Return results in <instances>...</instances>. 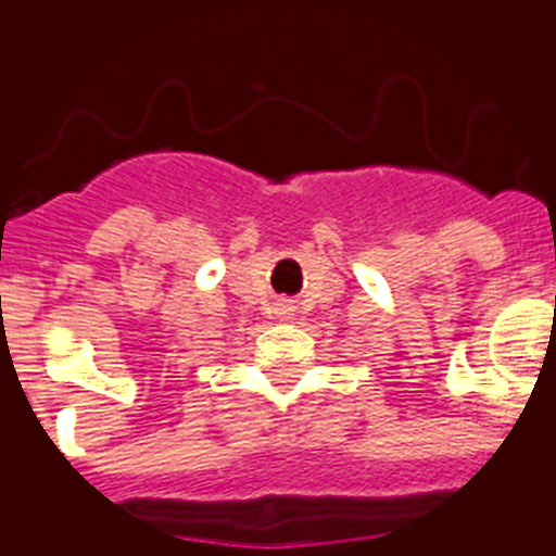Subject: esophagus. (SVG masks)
<instances>
[{"label":"esophagus","mask_w":556,"mask_h":556,"mask_svg":"<svg viewBox=\"0 0 556 556\" xmlns=\"http://www.w3.org/2000/svg\"><path fill=\"white\" fill-rule=\"evenodd\" d=\"M292 312H294V303L289 301V298H278V301H275V314H278L281 320H287Z\"/></svg>","instance_id":"obj_1"}]
</instances>
